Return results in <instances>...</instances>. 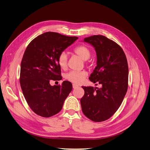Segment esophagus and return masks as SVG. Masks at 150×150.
Masks as SVG:
<instances>
[{"instance_id":"34e87169","label":"esophagus","mask_w":150,"mask_h":150,"mask_svg":"<svg viewBox=\"0 0 150 150\" xmlns=\"http://www.w3.org/2000/svg\"><path fill=\"white\" fill-rule=\"evenodd\" d=\"M72 86H73L74 89H75V88H77L79 87V86L77 85H76V84H73V85H72Z\"/></svg>"}]
</instances>
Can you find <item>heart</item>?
<instances>
[{
  "instance_id": "b5f03b06",
  "label": "heart",
  "mask_w": 150,
  "mask_h": 150,
  "mask_svg": "<svg viewBox=\"0 0 150 150\" xmlns=\"http://www.w3.org/2000/svg\"><path fill=\"white\" fill-rule=\"evenodd\" d=\"M74 52L83 60H87L91 56L90 50L87 46L84 45H81L75 48ZM67 60L68 57L66 52H62L59 54L58 57V64L61 69H65L67 68ZM86 76L87 73L85 71H71L65 75V78L72 83L79 84L83 81Z\"/></svg>"
}]
</instances>
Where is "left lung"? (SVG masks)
Here are the masks:
<instances>
[{"instance_id": "8db88e82", "label": "left lung", "mask_w": 150, "mask_h": 150, "mask_svg": "<svg viewBox=\"0 0 150 150\" xmlns=\"http://www.w3.org/2000/svg\"><path fill=\"white\" fill-rule=\"evenodd\" d=\"M83 41L96 52L97 65L89 79L102 86H82L85 91L80 99L82 111L90 120L102 122L111 117L122 103L128 88V64L122 49L106 36H92Z\"/></svg>"}]
</instances>
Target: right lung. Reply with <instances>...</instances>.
I'll return each mask as SVG.
<instances>
[{
  "instance_id": "right-lung-1",
  "label": "right lung",
  "mask_w": 150,
  "mask_h": 150,
  "mask_svg": "<svg viewBox=\"0 0 150 150\" xmlns=\"http://www.w3.org/2000/svg\"><path fill=\"white\" fill-rule=\"evenodd\" d=\"M77 39L46 32L27 46L21 63L20 83L28 104L36 114L49 117L62 109L72 85L64 81L62 85L51 86L50 81L62 79L59 55Z\"/></svg>"
}]
</instances>
